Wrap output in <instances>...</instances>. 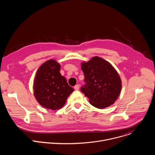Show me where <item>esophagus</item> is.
<instances>
[{
  "label": "esophagus",
  "mask_w": 155,
  "mask_h": 155,
  "mask_svg": "<svg viewBox=\"0 0 155 155\" xmlns=\"http://www.w3.org/2000/svg\"><path fill=\"white\" fill-rule=\"evenodd\" d=\"M79 87H80V86L78 84H77L74 86V89H75V90H78Z\"/></svg>",
  "instance_id": "obj_1"
}]
</instances>
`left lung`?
<instances>
[{
  "label": "left lung",
  "instance_id": "1",
  "mask_svg": "<svg viewBox=\"0 0 155 155\" xmlns=\"http://www.w3.org/2000/svg\"><path fill=\"white\" fill-rule=\"evenodd\" d=\"M86 84L81 91L89 99L90 103L98 108L114 104L121 90V80L112 65L98 56L81 63Z\"/></svg>",
  "mask_w": 155,
  "mask_h": 155
}]
</instances>
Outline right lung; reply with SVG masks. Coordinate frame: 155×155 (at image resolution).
Segmentation results:
<instances>
[{
    "instance_id": "obj_1",
    "label": "right lung",
    "mask_w": 155,
    "mask_h": 155,
    "mask_svg": "<svg viewBox=\"0 0 155 155\" xmlns=\"http://www.w3.org/2000/svg\"><path fill=\"white\" fill-rule=\"evenodd\" d=\"M61 65L50 59L40 65L34 83V94L37 102L43 107L58 110L74 91L67 80L60 74Z\"/></svg>"
}]
</instances>
